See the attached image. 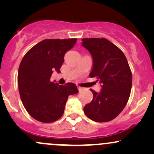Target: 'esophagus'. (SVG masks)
<instances>
[{
  "instance_id": "obj_1",
  "label": "esophagus",
  "mask_w": 154,
  "mask_h": 154,
  "mask_svg": "<svg viewBox=\"0 0 154 154\" xmlns=\"http://www.w3.org/2000/svg\"><path fill=\"white\" fill-rule=\"evenodd\" d=\"M77 89H78V91L79 92H81V91H83V89H84V88H82V87H79V86H77Z\"/></svg>"
}]
</instances>
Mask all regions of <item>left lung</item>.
I'll list each match as a JSON object with an SVG mask.
<instances>
[{
	"label": "left lung",
	"instance_id": "left-lung-1",
	"mask_svg": "<svg viewBox=\"0 0 154 154\" xmlns=\"http://www.w3.org/2000/svg\"><path fill=\"white\" fill-rule=\"evenodd\" d=\"M82 40V45L93 58L90 77H95L102 88L99 93L91 90L93 98L84 107V112L94 122H109L119 115L128 103L132 88L131 70L122 51L107 39Z\"/></svg>",
	"mask_w": 154,
	"mask_h": 154
}]
</instances>
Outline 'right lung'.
I'll return each mask as SVG.
<instances>
[{"mask_svg": "<svg viewBox=\"0 0 154 154\" xmlns=\"http://www.w3.org/2000/svg\"><path fill=\"white\" fill-rule=\"evenodd\" d=\"M77 38L46 39L24 55L19 65L18 85L23 105L31 116L44 123L54 122L63 115L69 95L78 93L72 82L65 85L51 82L54 70L60 73L64 55Z\"/></svg>", "mask_w": 154, "mask_h": 154, "instance_id": "1", "label": "right lung"}]
</instances>
